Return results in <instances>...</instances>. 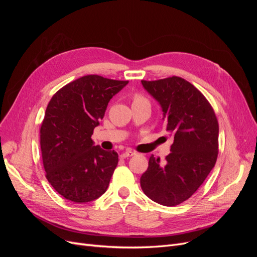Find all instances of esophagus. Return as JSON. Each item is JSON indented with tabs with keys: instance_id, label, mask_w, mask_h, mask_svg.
<instances>
[{
	"instance_id": "esophagus-1",
	"label": "esophagus",
	"mask_w": 257,
	"mask_h": 257,
	"mask_svg": "<svg viewBox=\"0 0 257 257\" xmlns=\"http://www.w3.org/2000/svg\"><path fill=\"white\" fill-rule=\"evenodd\" d=\"M133 155H135V152L131 151V150H127L125 152H122L121 155H120V158L121 159H126V158H130V157H133Z\"/></svg>"
}]
</instances>
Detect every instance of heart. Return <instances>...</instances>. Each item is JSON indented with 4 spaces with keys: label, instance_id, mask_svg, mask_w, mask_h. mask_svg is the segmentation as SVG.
Wrapping results in <instances>:
<instances>
[{
    "label": "heart",
    "instance_id": "1",
    "mask_svg": "<svg viewBox=\"0 0 257 257\" xmlns=\"http://www.w3.org/2000/svg\"><path fill=\"white\" fill-rule=\"evenodd\" d=\"M143 98H144V97L141 96V95H136V96H135V99H143Z\"/></svg>",
    "mask_w": 257,
    "mask_h": 257
}]
</instances>
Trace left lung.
Segmentation results:
<instances>
[{"label": "left lung", "instance_id": "left-lung-1", "mask_svg": "<svg viewBox=\"0 0 257 257\" xmlns=\"http://www.w3.org/2000/svg\"><path fill=\"white\" fill-rule=\"evenodd\" d=\"M142 83L160 103L166 132L173 135L174 143L164 164L151 155L141 185L155 203L174 207L189 199L214 167L219 123L203 93L181 77Z\"/></svg>", "mask_w": 257, "mask_h": 257}]
</instances>
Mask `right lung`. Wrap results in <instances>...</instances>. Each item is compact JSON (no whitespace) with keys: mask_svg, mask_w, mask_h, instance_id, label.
Masks as SVG:
<instances>
[{"mask_svg":"<svg viewBox=\"0 0 257 257\" xmlns=\"http://www.w3.org/2000/svg\"><path fill=\"white\" fill-rule=\"evenodd\" d=\"M127 82L87 75L51 97L41 125L42 159L46 178L64 198L82 204L106 192L119 157L93 145L91 136Z\"/></svg>","mask_w":257,"mask_h":257,"instance_id":"add662e5","label":"right lung"}]
</instances>
